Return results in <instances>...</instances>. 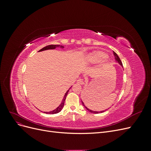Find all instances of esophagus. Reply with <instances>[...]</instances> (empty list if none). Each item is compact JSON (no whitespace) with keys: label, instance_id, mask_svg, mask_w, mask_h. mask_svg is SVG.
Instances as JSON below:
<instances>
[{"label":"esophagus","instance_id":"34e87169","mask_svg":"<svg viewBox=\"0 0 151 151\" xmlns=\"http://www.w3.org/2000/svg\"><path fill=\"white\" fill-rule=\"evenodd\" d=\"M77 83H78V84H84V81H83V79H79L78 80H77Z\"/></svg>","mask_w":151,"mask_h":151}]
</instances>
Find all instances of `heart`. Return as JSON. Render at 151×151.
<instances>
[{"mask_svg":"<svg viewBox=\"0 0 151 151\" xmlns=\"http://www.w3.org/2000/svg\"><path fill=\"white\" fill-rule=\"evenodd\" d=\"M106 55L101 52H94L91 53L87 58V62L90 63H95L99 62L106 58Z\"/></svg>","mask_w":151,"mask_h":151,"instance_id":"obj_1","label":"heart"}]
</instances>
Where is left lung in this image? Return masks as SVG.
<instances>
[{"label": "left lung", "mask_w": 151, "mask_h": 151, "mask_svg": "<svg viewBox=\"0 0 151 151\" xmlns=\"http://www.w3.org/2000/svg\"><path fill=\"white\" fill-rule=\"evenodd\" d=\"M113 55H114V56H115V60H116V62H118V63H119L120 64L122 65V66H123V64H122V61H121V60L120 59V58H119V57H118V55H117V54L115 52H113ZM82 104H83V106L88 109V110L89 111H90L91 113H103V112H104V111H105L106 110H104V111H92V110H91V109H89V108H87L85 105H84V103H83V101H82Z\"/></svg>", "instance_id": "obj_1"}]
</instances>
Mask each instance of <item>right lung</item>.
Masks as SVG:
<instances>
[{
  "mask_svg": "<svg viewBox=\"0 0 151 151\" xmlns=\"http://www.w3.org/2000/svg\"><path fill=\"white\" fill-rule=\"evenodd\" d=\"M57 47H60V48H63V47L61 46V45H48V46L43 48L42 49L40 50L38 52H42V51H43V50H50V49H55V48H56ZM69 89H68V90L67 91V92H66V93L65 94L64 96H63V98L62 101V103H61V104H60V105H59L58 107H57L55 109H54V110H53V111H50V112H44V113H47V114H56V113H58L60 112V111L62 110V109L63 106H64L65 100V99H66L67 95V94H68V91H69Z\"/></svg>",
  "mask_w": 151,
  "mask_h": 151,
  "instance_id": "1",
  "label": "right lung"
}]
</instances>
